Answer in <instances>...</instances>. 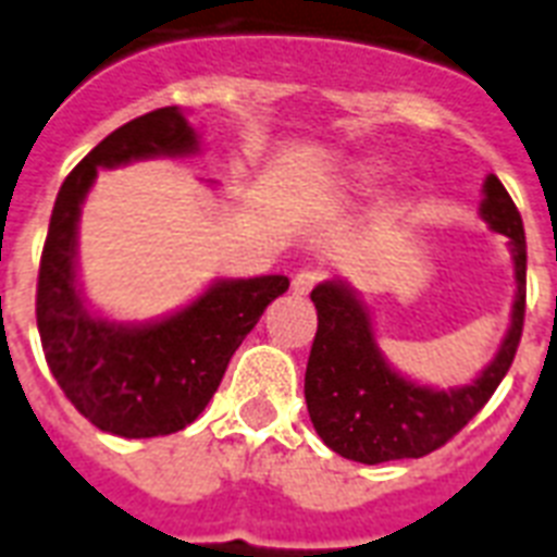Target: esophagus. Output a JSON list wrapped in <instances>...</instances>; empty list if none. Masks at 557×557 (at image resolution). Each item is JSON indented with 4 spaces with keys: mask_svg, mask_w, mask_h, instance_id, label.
<instances>
[{
    "mask_svg": "<svg viewBox=\"0 0 557 557\" xmlns=\"http://www.w3.org/2000/svg\"><path fill=\"white\" fill-rule=\"evenodd\" d=\"M321 283V274L318 271H300V274H295V280H292V288H295V295H309L314 286Z\"/></svg>",
    "mask_w": 557,
    "mask_h": 557,
    "instance_id": "1",
    "label": "esophagus"
}]
</instances>
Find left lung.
Listing matches in <instances>:
<instances>
[{"mask_svg": "<svg viewBox=\"0 0 557 557\" xmlns=\"http://www.w3.org/2000/svg\"><path fill=\"white\" fill-rule=\"evenodd\" d=\"M483 216L497 234L509 236L518 295L500 352L468 387L445 393L396 375L379 356L364 306L338 283H323L312 292L318 332L304 393L314 431L335 454L364 466L424 457L454 440L506 379L527 318V234L497 176L485 178Z\"/></svg>", "mask_w": 557, "mask_h": 557, "instance_id": "left-lung-1", "label": "left lung"}]
</instances>
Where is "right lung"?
Masks as SVG:
<instances>
[{
  "label": "right lung",
  "mask_w": 557,
  "mask_h": 557,
  "mask_svg": "<svg viewBox=\"0 0 557 557\" xmlns=\"http://www.w3.org/2000/svg\"><path fill=\"white\" fill-rule=\"evenodd\" d=\"M190 150L196 133L176 107L117 126L65 176L39 257L37 330L48 370L95 428L124 440L187 428L208 407L265 306L288 288L283 274L225 280L168 321L138 330L98 321L83 309L74 288V231L98 168Z\"/></svg>",
  "instance_id": "add662e5"
}]
</instances>
